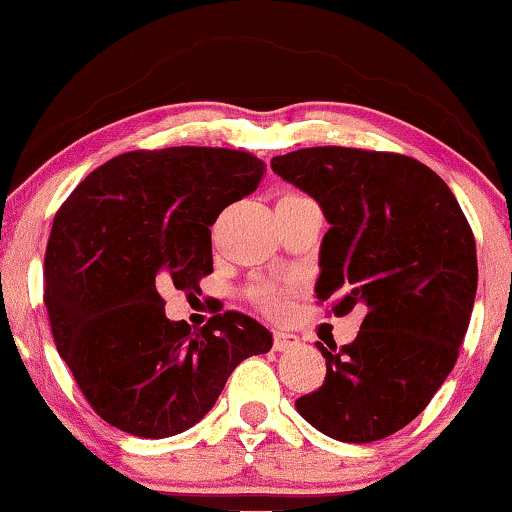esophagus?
I'll list each match as a JSON object with an SVG mask.
<instances>
[{"label": "esophagus", "mask_w": 512, "mask_h": 512, "mask_svg": "<svg viewBox=\"0 0 512 512\" xmlns=\"http://www.w3.org/2000/svg\"><path fill=\"white\" fill-rule=\"evenodd\" d=\"M298 343H301L298 341V336L287 334V331H275V334H272V348H275L277 353H284V350L296 348Z\"/></svg>", "instance_id": "1"}]
</instances>
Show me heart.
I'll return each mask as SVG.
<instances>
[{
	"mask_svg": "<svg viewBox=\"0 0 512 512\" xmlns=\"http://www.w3.org/2000/svg\"><path fill=\"white\" fill-rule=\"evenodd\" d=\"M263 303H265V308L272 310V313H280V310L284 308V303H287V291L265 289L263 291Z\"/></svg>",
	"mask_w": 512,
	"mask_h": 512,
	"instance_id": "1",
	"label": "heart"
}]
</instances>
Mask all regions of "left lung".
I'll list each match as a JSON object with an SVG mask.
<instances>
[{"label": "left lung", "mask_w": 512, "mask_h": 512, "mask_svg": "<svg viewBox=\"0 0 512 512\" xmlns=\"http://www.w3.org/2000/svg\"><path fill=\"white\" fill-rule=\"evenodd\" d=\"M270 167L329 221L320 303L336 296L334 315L364 310L353 343H317L327 376L298 397V414L334 440H383L454 369L477 291L473 230L449 185L407 155L324 145L272 157Z\"/></svg>", "instance_id": "1"}]
</instances>
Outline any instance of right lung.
I'll list each match as a JSON object with an SVG mask.
<instances>
[{
    "instance_id": "right-lung-1",
    "label": "right lung",
    "mask_w": 512,
    "mask_h": 512,
    "mask_svg": "<svg viewBox=\"0 0 512 512\" xmlns=\"http://www.w3.org/2000/svg\"><path fill=\"white\" fill-rule=\"evenodd\" d=\"M265 164L244 150H136L91 171L56 211L44 303L58 355L103 421L162 440L207 416L237 364L272 348L249 315L171 322L159 289L214 272L211 225Z\"/></svg>"
}]
</instances>
